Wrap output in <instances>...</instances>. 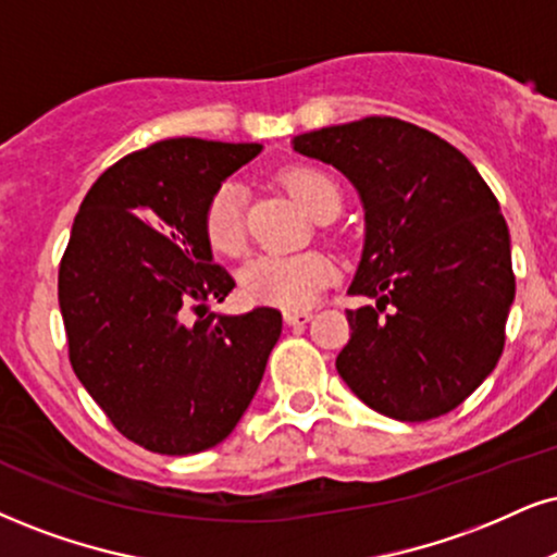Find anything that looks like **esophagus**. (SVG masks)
<instances>
[{
    "label": "esophagus",
    "mask_w": 557,
    "mask_h": 557,
    "mask_svg": "<svg viewBox=\"0 0 557 557\" xmlns=\"http://www.w3.org/2000/svg\"><path fill=\"white\" fill-rule=\"evenodd\" d=\"M284 320H286V325H305V322L312 320V312L310 310H289V312H284Z\"/></svg>",
    "instance_id": "obj_1"
}]
</instances>
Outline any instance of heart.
I'll return each instance as SVG.
<instances>
[{
    "instance_id": "b5f03b06",
    "label": "heart",
    "mask_w": 557,
    "mask_h": 557,
    "mask_svg": "<svg viewBox=\"0 0 557 557\" xmlns=\"http://www.w3.org/2000/svg\"><path fill=\"white\" fill-rule=\"evenodd\" d=\"M289 194L305 206L314 219L338 214L341 194L331 177L314 168H289L281 175ZM203 239L216 256L235 258L245 250V194L243 185L224 181L203 206ZM335 265L322 252H294V256H256L239 271V289L247 301L271 305L281 310H305L318 294L333 284Z\"/></svg>"
}]
</instances>
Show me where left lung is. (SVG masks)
Instances as JSON below:
<instances>
[{
	"label": "left lung",
	"mask_w": 557,
	"mask_h": 557,
	"mask_svg": "<svg viewBox=\"0 0 557 557\" xmlns=\"http://www.w3.org/2000/svg\"><path fill=\"white\" fill-rule=\"evenodd\" d=\"M359 190L367 243L348 294L351 338L335 369L395 421H431L465 403L504 354L513 289L509 226L496 196L449 141L369 115L294 139Z\"/></svg>",
	"instance_id": "1"
}]
</instances>
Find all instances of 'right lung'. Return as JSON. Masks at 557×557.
<instances>
[{
    "label": "right lung",
    "mask_w": 557,
    "mask_h": 557,
    "mask_svg": "<svg viewBox=\"0 0 557 557\" xmlns=\"http://www.w3.org/2000/svg\"><path fill=\"white\" fill-rule=\"evenodd\" d=\"M260 144L164 139L95 181L59 265L69 361L128 442L196 455L232 434L263 380L281 312H206L235 281L201 216ZM197 318L194 319L193 314Z\"/></svg>",
    "instance_id": "obj_1"
}]
</instances>
